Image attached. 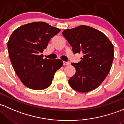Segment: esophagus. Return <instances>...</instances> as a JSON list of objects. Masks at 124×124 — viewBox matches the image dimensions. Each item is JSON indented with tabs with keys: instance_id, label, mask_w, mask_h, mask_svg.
<instances>
[{
	"instance_id": "obj_1",
	"label": "esophagus",
	"mask_w": 124,
	"mask_h": 124,
	"mask_svg": "<svg viewBox=\"0 0 124 124\" xmlns=\"http://www.w3.org/2000/svg\"><path fill=\"white\" fill-rule=\"evenodd\" d=\"M64 65H69L70 64V62H63Z\"/></svg>"
}]
</instances>
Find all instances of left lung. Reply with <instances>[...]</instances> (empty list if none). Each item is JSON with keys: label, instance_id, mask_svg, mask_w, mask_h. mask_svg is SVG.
I'll return each mask as SVG.
<instances>
[{"label": "left lung", "instance_id": "1", "mask_svg": "<svg viewBox=\"0 0 124 124\" xmlns=\"http://www.w3.org/2000/svg\"><path fill=\"white\" fill-rule=\"evenodd\" d=\"M74 54H82L81 61L71 63L75 75L69 80L73 90L87 93L99 87L109 74L114 58L113 45L101 31L82 25L62 32Z\"/></svg>", "mask_w": 124, "mask_h": 124}]
</instances>
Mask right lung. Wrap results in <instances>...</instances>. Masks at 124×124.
Listing matches in <instances>:
<instances>
[{"instance_id":"right-lung-1","label":"right lung","mask_w":124,"mask_h":124,"mask_svg":"<svg viewBox=\"0 0 124 124\" xmlns=\"http://www.w3.org/2000/svg\"><path fill=\"white\" fill-rule=\"evenodd\" d=\"M60 31L45 22H34L19 27L11 34L8 42L10 60L27 87L34 90L47 88L55 73L62 66L61 60L43 59L40 54Z\"/></svg>"}]
</instances>
